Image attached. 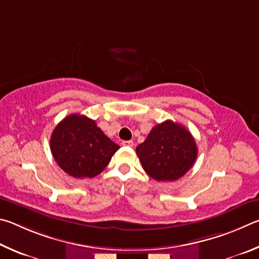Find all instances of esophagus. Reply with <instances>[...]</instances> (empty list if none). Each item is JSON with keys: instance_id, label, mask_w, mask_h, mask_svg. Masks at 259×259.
<instances>
[{"instance_id": "1", "label": "esophagus", "mask_w": 259, "mask_h": 259, "mask_svg": "<svg viewBox=\"0 0 259 259\" xmlns=\"http://www.w3.org/2000/svg\"><path fill=\"white\" fill-rule=\"evenodd\" d=\"M122 146L124 147H128V148H132L134 146V142L133 141H122Z\"/></svg>"}]
</instances>
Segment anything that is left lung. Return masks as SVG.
Returning a JSON list of instances; mask_svg holds the SVG:
<instances>
[{
    "mask_svg": "<svg viewBox=\"0 0 259 259\" xmlns=\"http://www.w3.org/2000/svg\"><path fill=\"white\" fill-rule=\"evenodd\" d=\"M146 173L156 181L170 182L188 173L198 156L197 143L183 125L166 120L156 125L137 147Z\"/></svg>",
    "mask_w": 259,
    "mask_h": 259,
    "instance_id": "left-lung-1",
    "label": "left lung"
}]
</instances>
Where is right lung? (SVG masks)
<instances>
[{
	"instance_id": "right-lung-1",
	"label": "right lung",
	"mask_w": 259,
	"mask_h": 259,
	"mask_svg": "<svg viewBox=\"0 0 259 259\" xmlns=\"http://www.w3.org/2000/svg\"><path fill=\"white\" fill-rule=\"evenodd\" d=\"M50 148L57 164L75 179L99 175L119 149L93 119L72 113L53 130Z\"/></svg>"
}]
</instances>
